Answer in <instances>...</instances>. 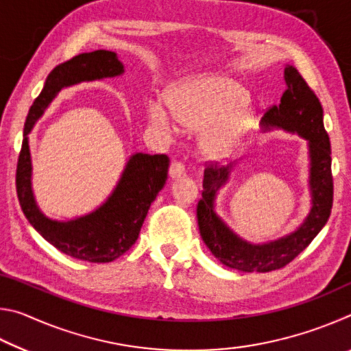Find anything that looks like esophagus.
I'll list each match as a JSON object with an SVG mask.
<instances>
[{"label": "esophagus", "instance_id": "esophagus-1", "mask_svg": "<svg viewBox=\"0 0 351 351\" xmlns=\"http://www.w3.org/2000/svg\"><path fill=\"white\" fill-rule=\"evenodd\" d=\"M186 175V169H184V164L180 161H175L171 162L170 169H169V176L171 180H178V178H182Z\"/></svg>", "mask_w": 351, "mask_h": 351}]
</instances>
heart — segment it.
Masks as SVG:
<instances>
[{
    "label": "heart",
    "mask_w": 351,
    "mask_h": 351,
    "mask_svg": "<svg viewBox=\"0 0 351 351\" xmlns=\"http://www.w3.org/2000/svg\"><path fill=\"white\" fill-rule=\"evenodd\" d=\"M247 91L239 83L219 75L197 77L180 83L169 96L175 121L190 130H201L212 123L201 138V150L213 159L232 156L241 145L254 121ZM148 121L167 130L171 117L161 100L148 102Z\"/></svg>",
    "instance_id": "obj_1"
}]
</instances>
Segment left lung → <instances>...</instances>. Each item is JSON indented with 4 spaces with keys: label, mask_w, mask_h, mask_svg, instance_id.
Listing matches in <instances>:
<instances>
[{
    "label": "left lung",
    "mask_w": 351,
    "mask_h": 351,
    "mask_svg": "<svg viewBox=\"0 0 351 351\" xmlns=\"http://www.w3.org/2000/svg\"><path fill=\"white\" fill-rule=\"evenodd\" d=\"M283 77L287 91L283 93L280 105L269 108L261 122L263 132L280 128L288 133L299 134L308 142V186L311 195V209L294 232L282 239L255 245L237 235L215 210L218 190L228 184L235 165L207 167L204 170L203 198L198 201L197 207L199 234L213 257L218 258L219 263L237 271L269 272L283 268L310 245L328 221L331 213V148L330 138L324 127L322 105L294 66L287 64Z\"/></svg>",
    "instance_id": "left-lung-1"
}]
</instances>
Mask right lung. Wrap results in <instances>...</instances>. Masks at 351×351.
Instances as JSON below:
<instances>
[{"label":"right lung","instance_id":"add662e5","mask_svg":"<svg viewBox=\"0 0 351 351\" xmlns=\"http://www.w3.org/2000/svg\"><path fill=\"white\" fill-rule=\"evenodd\" d=\"M123 73L125 68L116 52L105 49L75 56L52 69L27 112L16 165V195L27 221L58 251L90 263H108L134 245L148 209L167 181L170 159L165 154H132L116 187L97 209L60 221L46 217L35 201L29 133L63 88Z\"/></svg>","mask_w":351,"mask_h":351}]
</instances>
